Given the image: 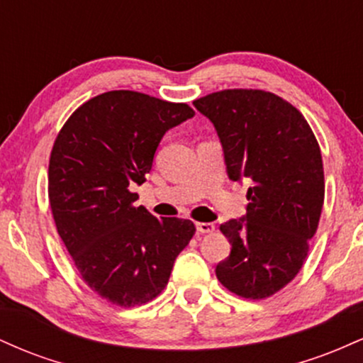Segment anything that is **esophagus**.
Masks as SVG:
<instances>
[{
  "label": "esophagus",
  "instance_id": "34e87169",
  "mask_svg": "<svg viewBox=\"0 0 363 363\" xmlns=\"http://www.w3.org/2000/svg\"><path fill=\"white\" fill-rule=\"evenodd\" d=\"M196 230H198L199 234H210V232L215 230V225L210 222H198L196 223Z\"/></svg>",
  "mask_w": 363,
  "mask_h": 363
}]
</instances>
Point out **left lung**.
<instances>
[{
    "label": "left lung",
    "instance_id": "left-lung-1",
    "mask_svg": "<svg viewBox=\"0 0 363 363\" xmlns=\"http://www.w3.org/2000/svg\"><path fill=\"white\" fill-rule=\"evenodd\" d=\"M213 123L232 181L247 182V213L220 230L232 245L216 264L227 290L272 297L297 277L324 203L320 148L301 111L272 91L230 89L196 99Z\"/></svg>",
    "mask_w": 363,
    "mask_h": 363
}]
</instances>
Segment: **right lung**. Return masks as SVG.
Listing matches in <instances>:
<instances>
[{"label":"right lung","mask_w":363,"mask_h":363,"mask_svg":"<svg viewBox=\"0 0 363 363\" xmlns=\"http://www.w3.org/2000/svg\"><path fill=\"white\" fill-rule=\"evenodd\" d=\"M193 116L187 104L112 90L82 104L57 133L48 177L54 223L83 281L107 302L153 301L193 239L191 220L157 218L131 191L165 131Z\"/></svg>","instance_id":"obj_1"}]
</instances>
